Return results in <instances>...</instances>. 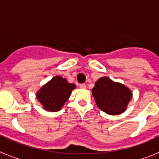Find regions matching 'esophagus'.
<instances>
[{
  "mask_svg": "<svg viewBox=\"0 0 159 159\" xmlns=\"http://www.w3.org/2000/svg\"><path fill=\"white\" fill-rule=\"evenodd\" d=\"M80 89H85V88H86V85H85L84 84H80Z\"/></svg>",
  "mask_w": 159,
  "mask_h": 159,
  "instance_id": "1",
  "label": "esophagus"
}]
</instances>
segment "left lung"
I'll list each match as a JSON object with an SVG mask.
<instances>
[{
    "label": "left lung",
    "instance_id": "obj_1",
    "mask_svg": "<svg viewBox=\"0 0 159 159\" xmlns=\"http://www.w3.org/2000/svg\"><path fill=\"white\" fill-rule=\"evenodd\" d=\"M92 93L98 108L111 115L124 113L132 98L129 88L107 76L101 77L96 81Z\"/></svg>",
    "mask_w": 159,
    "mask_h": 159
}]
</instances>
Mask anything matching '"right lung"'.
Returning a JSON list of instances; mask_svg holds the SVG:
<instances>
[{
  "label": "right lung",
  "mask_w": 159,
  "mask_h": 159,
  "mask_svg": "<svg viewBox=\"0 0 159 159\" xmlns=\"http://www.w3.org/2000/svg\"><path fill=\"white\" fill-rule=\"evenodd\" d=\"M76 88L60 75L53 77L36 92V98L42 108L49 112H57L69 99L72 91Z\"/></svg>",
  "instance_id": "add662e5"
}]
</instances>
